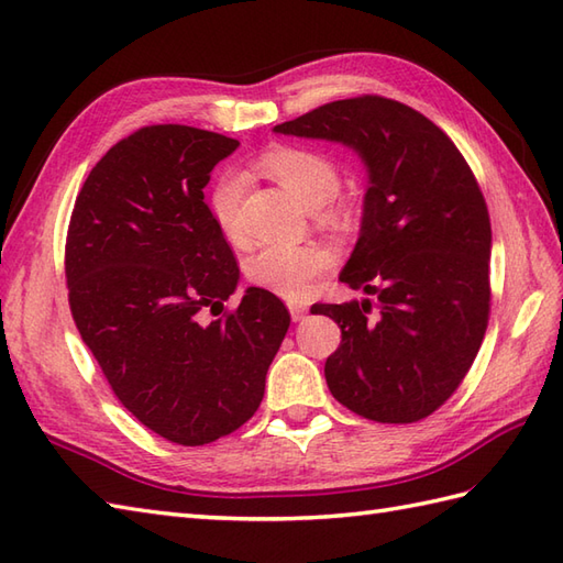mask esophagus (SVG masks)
<instances>
[{
    "instance_id": "1",
    "label": "esophagus",
    "mask_w": 563,
    "mask_h": 563,
    "mask_svg": "<svg viewBox=\"0 0 563 563\" xmlns=\"http://www.w3.org/2000/svg\"><path fill=\"white\" fill-rule=\"evenodd\" d=\"M287 309H290V313H292V321H302L309 307L302 302H287Z\"/></svg>"
}]
</instances>
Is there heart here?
<instances>
[{
  "instance_id": "heart-1",
  "label": "heart",
  "mask_w": 563,
  "mask_h": 563,
  "mask_svg": "<svg viewBox=\"0 0 563 563\" xmlns=\"http://www.w3.org/2000/svg\"><path fill=\"white\" fill-rule=\"evenodd\" d=\"M258 169L264 175L273 177L283 185L292 196L309 208H319L325 201H331L341 189V169L333 163V158L313 151V148H299V146H276L266 151L258 158ZM246 179L238 169H228L222 173L208 196V206H211V216L220 232L228 240L240 242L242 240V199H244ZM331 222H343V211H331ZM331 256L319 244H287V242H273L264 244L246 258L244 271L261 290L276 292L283 297H299L307 292L309 283L329 268Z\"/></svg>"
}]
</instances>
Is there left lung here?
I'll return each instance as SVG.
<instances>
[{"instance_id":"obj_1","label":"left lung","mask_w":563,"mask_h":563,"mask_svg":"<svg viewBox=\"0 0 563 563\" xmlns=\"http://www.w3.org/2000/svg\"><path fill=\"white\" fill-rule=\"evenodd\" d=\"M273 132L343 143L369 177L341 271L367 297L311 307L343 333L325 384L367 420H422L461 386L489 321L492 225L473 169L434 122L382 96L321 104Z\"/></svg>"}]
</instances>
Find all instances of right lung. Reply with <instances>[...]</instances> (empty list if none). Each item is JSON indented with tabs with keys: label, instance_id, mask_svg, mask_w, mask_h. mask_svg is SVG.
<instances>
[{
	"label": "right lung",
	"instance_id": "add662e5",
	"mask_svg": "<svg viewBox=\"0 0 563 563\" xmlns=\"http://www.w3.org/2000/svg\"><path fill=\"white\" fill-rule=\"evenodd\" d=\"M238 146L185 124L139 129L90 169L67 232L78 333L124 408L179 446H203L250 420L290 325L285 305L261 287L202 321L240 283L203 201L213 167Z\"/></svg>",
	"mask_w": 563,
	"mask_h": 563
}]
</instances>
